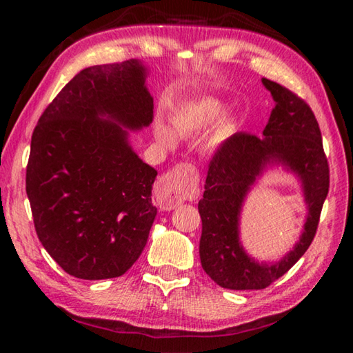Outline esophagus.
Here are the masks:
<instances>
[{"label": "esophagus", "instance_id": "obj_1", "mask_svg": "<svg viewBox=\"0 0 353 353\" xmlns=\"http://www.w3.org/2000/svg\"><path fill=\"white\" fill-rule=\"evenodd\" d=\"M198 182V171L193 166L177 165L160 177L154 191L155 199L163 210H172L196 193Z\"/></svg>", "mask_w": 353, "mask_h": 353}]
</instances>
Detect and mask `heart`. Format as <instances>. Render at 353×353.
Wrapping results in <instances>:
<instances>
[{
  "label": "heart",
  "mask_w": 353,
  "mask_h": 353,
  "mask_svg": "<svg viewBox=\"0 0 353 353\" xmlns=\"http://www.w3.org/2000/svg\"><path fill=\"white\" fill-rule=\"evenodd\" d=\"M221 110H223V104L214 98H204L196 101L193 104L185 105L183 109L176 112L174 115L171 117L172 130H174L179 137L193 135L196 132H199L202 128H205ZM234 119L230 117L219 118L205 135L204 148L207 151H214V149H218L224 141H227V139L234 134ZM154 134L155 139L162 143V145H174V135H172L171 130L166 128L163 123H155Z\"/></svg>",
  "instance_id": "1"
}]
</instances>
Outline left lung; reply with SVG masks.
Here are the masks:
<instances>
[{"mask_svg":"<svg viewBox=\"0 0 353 353\" xmlns=\"http://www.w3.org/2000/svg\"><path fill=\"white\" fill-rule=\"evenodd\" d=\"M274 107L263 135L238 132L221 145L208 163L202 219L201 265L213 282L227 290H263L290 271L307 252L319 224L330 185L318 119L310 105L288 88L266 77ZM277 161L301 177L309 214L301 240L276 263H259L239 243V212L247 191L266 164Z\"/></svg>","mask_w":353,"mask_h":353,"instance_id":"1","label":"left lung"}]
</instances>
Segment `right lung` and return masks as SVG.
Returning a JSON list of instances; mask_svg holds the SVG:
<instances>
[{"label":"right lung","mask_w":353,"mask_h":353,"mask_svg":"<svg viewBox=\"0 0 353 353\" xmlns=\"http://www.w3.org/2000/svg\"><path fill=\"white\" fill-rule=\"evenodd\" d=\"M145 79L137 59L82 70L32 132L26 193L35 232L73 277L123 276L146 246L157 214L151 201L157 171L132 151L123 129L152 123Z\"/></svg>","instance_id":"1"}]
</instances>
